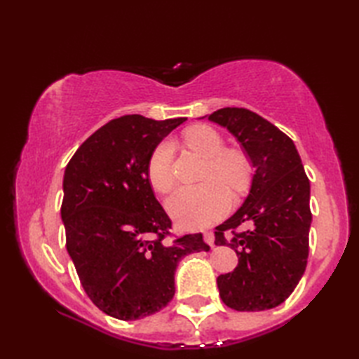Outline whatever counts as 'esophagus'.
I'll return each instance as SVG.
<instances>
[{
	"label": "esophagus",
	"mask_w": 359,
	"mask_h": 359,
	"mask_svg": "<svg viewBox=\"0 0 359 359\" xmlns=\"http://www.w3.org/2000/svg\"><path fill=\"white\" fill-rule=\"evenodd\" d=\"M203 241L208 243L210 247H212L215 245V234H212L211 231H207V233H203Z\"/></svg>",
	"instance_id": "34e87169"
}]
</instances>
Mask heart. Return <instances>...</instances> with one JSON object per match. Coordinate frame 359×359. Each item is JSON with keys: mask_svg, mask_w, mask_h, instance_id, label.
Wrapping results in <instances>:
<instances>
[{"mask_svg": "<svg viewBox=\"0 0 359 359\" xmlns=\"http://www.w3.org/2000/svg\"><path fill=\"white\" fill-rule=\"evenodd\" d=\"M185 142L193 149L208 157L205 177H219L236 191L247 184V163L238 152L224 151V140L215 129L194 126L185 133ZM172 142L162 140L148 158L147 174L151 187L158 193H168L174 185ZM174 222L184 230H202L225 216L230 208V193L219 180L201 185L180 187L166 202Z\"/></svg>", "mask_w": 359, "mask_h": 359, "instance_id": "heart-1", "label": "heart"}]
</instances>
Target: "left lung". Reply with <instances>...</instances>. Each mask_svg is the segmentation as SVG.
<instances>
[{
    "mask_svg": "<svg viewBox=\"0 0 359 359\" xmlns=\"http://www.w3.org/2000/svg\"><path fill=\"white\" fill-rule=\"evenodd\" d=\"M207 117L236 137L255 168L242 207L216 226V245L231 247L239 257L231 273L217 278L220 297L238 311L274 309L307 266L309 177L293 140L256 112L224 108Z\"/></svg>",
    "mask_w": 359,
    "mask_h": 359,
    "instance_id": "1",
    "label": "left lung"
}]
</instances>
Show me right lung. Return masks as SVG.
<instances>
[{
  "instance_id": "obj_1",
  "label": "right lung",
  "mask_w": 359,
  "mask_h": 359,
  "mask_svg": "<svg viewBox=\"0 0 359 359\" xmlns=\"http://www.w3.org/2000/svg\"><path fill=\"white\" fill-rule=\"evenodd\" d=\"M185 120L139 114L111 120L75 151L65 170L67 253L89 299L121 321L166 307L179 262L210 250L202 234L166 243L171 220L147 174L152 149Z\"/></svg>"
}]
</instances>
